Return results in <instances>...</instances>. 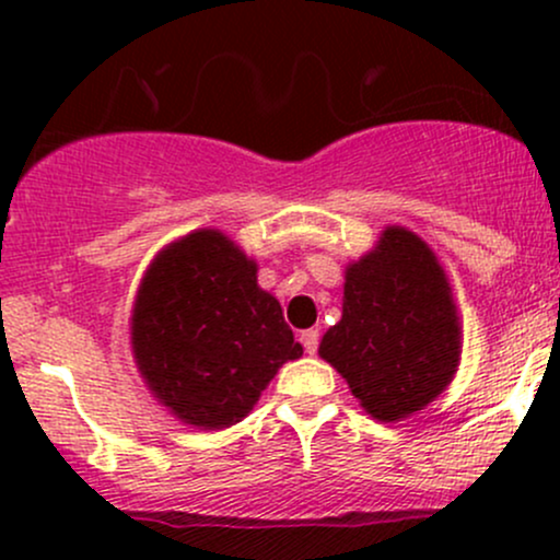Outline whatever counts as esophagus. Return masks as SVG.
<instances>
[{
    "mask_svg": "<svg viewBox=\"0 0 560 560\" xmlns=\"http://www.w3.org/2000/svg\"><path fill=\"white\" fill-rule=\"evenodd\" d=\"M300 342H302V347H305L307 355H316V350H318V331L316 329L302 331L300 334Z\"/></svg>",
    "mask_w": 560,
    "mask_h": 560,
    "instance_id": "obj_1",
    "label": "esophagus"
}]
</instances>
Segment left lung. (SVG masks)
Returning <instances> with one entry per match:
<instances>
[{
	"mask_svg": "<svg viewBox=\"0 0 560 560\" xmlns=\"http://www.w3.org/2000/svg\"><path fill=\"white\" fill-rule=\"evenodd\" d=\"M318 355L378 421L408 419L447 387L460 361V324L427 242L387 226L369 255L347 266L342 318Z\"/></svg>",
	"mask_w": 560,
	"mask_h": 560,
	"instance_id": "1",
	"label": "left lung"
}]
</instances>
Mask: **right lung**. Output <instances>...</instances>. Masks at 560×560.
Returning <instances> with one entry per match:
<instances>
[{
	"label": "right lung",
	"mask_w": 560,
	"mask_h": 560,
	"mask_svg": "<svg viewBox=\"0 0 560 560\" xmlns=\"http://www.w3.org/2000/svg\"><path fill=\"white\" fill-rule=\"evenodd\" d=\"M131 347L158 402L197 429L242 421L276 371L302 355L255 260L215 229L182 236L147 268Z\"/></svg>",
	"instance_id": "right-lung-1"
}]
</instances>
